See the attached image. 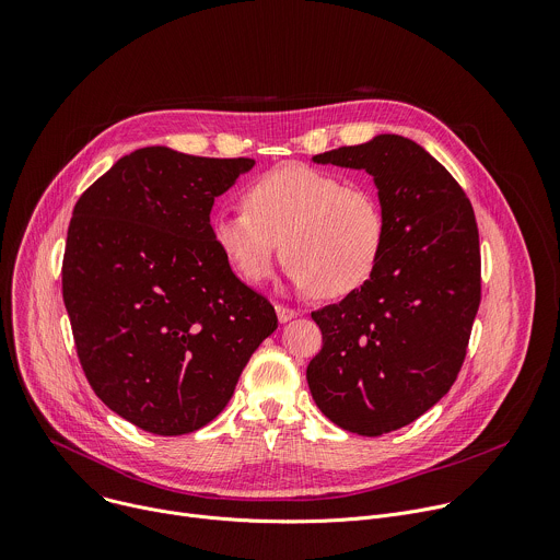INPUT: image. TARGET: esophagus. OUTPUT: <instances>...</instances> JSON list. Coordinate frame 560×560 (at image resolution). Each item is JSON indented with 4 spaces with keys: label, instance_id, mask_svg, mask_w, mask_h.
I'll list each match as a JSON object with an SVG mask.
<instances>
[{
    "label": "esophagus",
    "instance_id": "1",
    "mask_svg": "<svg viewBox=\"0 0 560 560\" xmlns=\"http://www.w3.org/2000/svg\"><path fill=\"white\" fill-rule=\"evenodd\" d=\"M275 310H277V318H279V324H288V322H292V318L299 314L296 310H292V307H285V305H275Z\"/></svg>",
    "mask_w": 560,
    "mask_h": 560
}]
</instances>
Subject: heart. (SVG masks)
Segmentation results:
<instances>
[{
	"instance_id": "b5f03b06",
	"label": "heart",
	"mask_w": 560,
	"mask_h": 560,
	"mask_svg": "<svg viewBox=\"0 0 560 560\" xmlns=\"http://www.w3.org/2000/svg\"><path fill=\"white\" fill-rule=\"evenodd\" d=\"M245 210H217L210 236L238 281L259 288L281 257L296 290L335 299L374 272L387 238L385 210L365 186L303 164L279 166L246 190Z\"/></svg>"
}]
</instances>
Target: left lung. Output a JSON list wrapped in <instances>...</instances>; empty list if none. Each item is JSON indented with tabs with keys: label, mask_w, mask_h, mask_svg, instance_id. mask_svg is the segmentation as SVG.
Wrapping results in <instances>:
<instances>
[{
	"label": "left lung",
	"mask_w": 560,
	"mask_h": 560,
	"mask_svg": "<svg viewBox=\"0 0 560 560\" xmlns=\"http://www.w3.org/2000/svg\"><path fill=\"white\" fill-rule=\"evenodd\" d=\"M365 171L387 219L372 277L341 303L312 312L324 346L305 378L316 408L339 428L381 436L452 387L481 303V253L471 203L417 141L376 135L312 156Z\"/></svg>",
	"instance_id": "left-lung-1"
}]
</instances>
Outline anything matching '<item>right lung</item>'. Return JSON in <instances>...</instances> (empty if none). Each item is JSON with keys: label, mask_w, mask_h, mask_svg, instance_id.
<instances>
[{"label": "right lung", "mask_w": 560, "mask_h": 560, "mask_svg": "<svg viewBox=\"0 0 560 560\" xmlns=\"http://www.w3.org/2000/svg\"><path fill=\"white\" fill-rule=\"evenodd\" d=\"M253 168L246 156L145 145L72 210L61 285L77 354L102 401L145 432L210 423L277 330L270 301L236 279L210 236L214 199Z\"/></svg>", "instance_id": "obj_1"}]
</instances>
